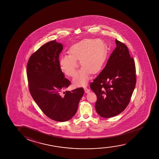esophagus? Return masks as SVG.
Listing matches in <instances>:
<instances>
[{
	"label": "esophagus",
	"instance_id": "34e87169",
	"mask_svg": "<svg viewBox=\"0 0 159 159\" xmlns=\"http://www.w3.org/2000/svg\"><path fill=\"white\" fill-rule=\"evenodd\" d=\"M84 91H85V92L86 93H89V92L91 91L90 89H89L87 87H85V89H84Z\"/></svg>",
	"mask_w": 159,
	"mask_h": 159
}]
</instances>
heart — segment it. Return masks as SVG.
<instances>
[{
    "mask_svg": "<svg viewBox=\"0 0 159 159\" xmlns=\"http://www.w3.org/2000/svg\"><path fill=\"white\" fill-rule=\"evenodd\" d=\"M69 55H62L59 64L61 71L68 76L75 75L78 63L83 68L73 83L74 87L84 86L89 79V73L97 74L102 68L108 57V50L104 42L99 39H89L72 46Z\"/></svg>",
    "mask_w": 159,
    "mask_h": 159,
    "instance_id": "obj_1",
    "label": "heart"
}]
</instances>
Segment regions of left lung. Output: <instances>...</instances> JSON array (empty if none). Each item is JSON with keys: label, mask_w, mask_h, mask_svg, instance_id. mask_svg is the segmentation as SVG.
Listing matches in <instances>:
<instances>
[{"label": "left lung", "mask_w": 159, "mask_h": 159, "mask_svg": "<svg viewBox=\"0 0 159 159\" xmlns=\"http://www.w3.org/2000/svg\"><path fill=\"white\" fill-rule=\"evenodd\" d=\"M116 47L104 68L90 87L97 96L96 111L103 118L114 117L128 106L136 78L134 59L127 47L116 39Z\"/></svg>", "instance_id": "left-lung-1"}]
</instances>
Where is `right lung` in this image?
Segmentation results:
<instances>
[{
  "instance_id": "add662e5",
  "label": "right lung",
  "mask_w": 159,
  "mask_h": 159,
  "mask_svg": "<svg viewBox=\"0 0 159 159\" xmlns=\"http://www.w3.org/2000/svg\"><path fill=\"white\" fill-rule=\"evenodd\" d=\"M62 49V44L49 42L30 57L27 65L31 95L47 116L59 122L67 121L75 115L84 94L83 88L62 93L70 84L59 66Z\"/></svg>"
}]
</instances>
